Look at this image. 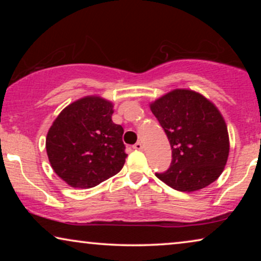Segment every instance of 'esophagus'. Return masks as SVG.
Listing matches in <instances>:
<instances>
[{"label":"esophagus","instance_id":"34e87169","mask_svg":"<svg viewBox=\"0 0 261 261\" xmlns=\"http://www.w3.org/2000/svg\"><path fill=\"white\" fill-rule=\"evenodd\" d=\"M133 148H134V149H138V151H140V149L144 148V146H142L141 142H137V144H135V145L133 146Z\"/></svg>","mask_w":261,"mask_h":261}]
</instances>
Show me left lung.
Returning a JSON list of instances; mask_svg holds the SVG:
<instances>
[{"instance_id": "1", "label": "left lung", "mask_w": 261, "mask_h": 261, "mask_svg": "<svg viewBox=\"0 0 261 261\" xmlns=\"http://www.w3.org/2000/svg\"><path fill=\"white\" fill-rule=\"evenodd\" d=\"M172 149L169 170L155 176L178 191L208 187L223 172L229 155L226 121L217 107L189 89H174L149 103Z\"/></svg>"}]
</instances>
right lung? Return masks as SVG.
<instances>
[{"label":"right lung","instance_id":"right-lung-1","mask_svg":"<svg viewBox=\"0 0 261 261\" xmlns=\"http://www.w3.org/2000/svg\"><path fill=\"white\" fill-rule=\"evenodd\" d=\"M113 102L97 95L85 96L65 107L49 127V164L70 187L94 188L123 167V128L113 122Z\"/></svg>","mask_w":261,"mask_h":261}]
</instances>
